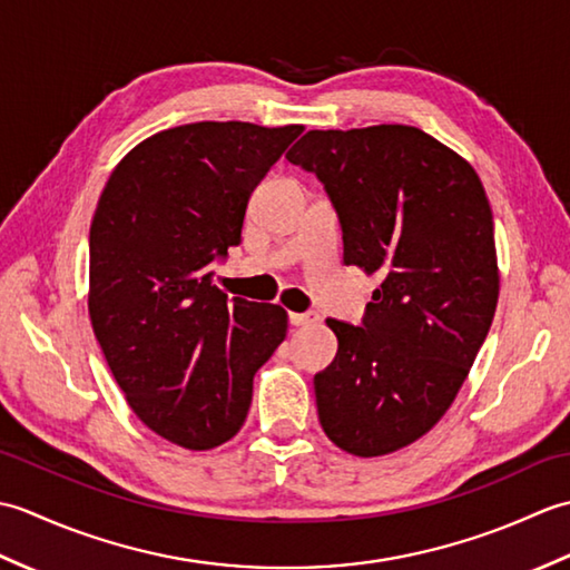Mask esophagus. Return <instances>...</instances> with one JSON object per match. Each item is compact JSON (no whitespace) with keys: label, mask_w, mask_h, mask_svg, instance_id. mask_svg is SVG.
<instances>
[{"label":"esophagus","mask_w":570,"mask_h":570,"mask_svg":"<svg viewBox=\"0 0 570 570\" xmlns=\"http://www.w3.org/2000/svg\"><path fill=\"white\" fill-rule=\"evenodd\" d=\"M321 321V316L316 311H306V313H292L288 316V323L296 325V328H306V325H316Z\"/></svg>","instance_id":"34e87169"}]
</instances>
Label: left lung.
<instances>
[{
	"instance_id": "8db88e82",
	"label": "left lung",
	"mask_w": 570,
	"mask_h": 570,
	"mask_svg": "<svg viewBox=\"0 0 570 570\" xmlns=\"http://www.w3.org/2000/svg\"><path fill=\"white\" fill-rule=\"evenodd\" d=\"M286 159L328 193L345 264L382 276L360 325L325 321L337 353L313 386L337 448L386 455L439 423L488 337L500 274L485 188L406 125L313 129Z\"/></svg>"
}]
</instances>
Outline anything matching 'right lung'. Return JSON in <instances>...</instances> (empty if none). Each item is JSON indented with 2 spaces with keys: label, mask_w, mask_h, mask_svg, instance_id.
<instances>
[{
  "label": "right lung",
  "mask_w": 570,
  "mask_h": 570,
  "mask_svg": "<svg viewBox=\"0 0 570 570\" xmlns=\"http://www.w3.org/2000/svg\"><path fill=\"white\" fill-rule=\"evenodd\" d=\"M304 127L193 122L117 164L90 225V321L131 411L161 439L210 451L247 419L286 311L227 298L210 264L242 242L252 190Z\"/></svg>",
  "instance_id": "1"
}]
</instances>
